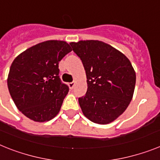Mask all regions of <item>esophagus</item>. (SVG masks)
Segmentation results:
<instances>
[{"instance_id":"esophagus-1","label":"esophagus","mask_w":160,"mask_h":160,"mask_svg":"<svg viewBox=\"0 0 160 160\" xmlns=\"http://www.w3.org/2000/svg\"><path fill=\"white\" fill-rule=\"evenodd\" d=\"M68 85H69L70 89H73L74 87V86H75V82H70Z\"/></svg>"}]
</instances>
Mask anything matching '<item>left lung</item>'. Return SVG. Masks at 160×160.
<instances>
[{"label": "left lung", "instance_id": "8db88e82", "mask_svg": "<svg viewBox=\"0 0 160 160\" xmlns=\"http://www.w3.org/2000/svg\"><path fill=\"white\" fill-rule=\"evenodd\" d=\"M87 73L88 88L78 102L83 114L93 122H113L128 108L135 90L136 76L129 59L100 41L70 42Z\"/></svg>", "mask_w": 160, "mask_h": 160}]
</instances>
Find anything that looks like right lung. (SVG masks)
<instances>
[{"label": "right lung", "instance_id": "obj_1", "mask_svg": "<svg viewBox=\"0 0 160 160\" xmlns=\"http://www.w3.org/2000/svg\"><path fill=\"white\" fill-rule=\"evenodd\" d=\"M70 45L63 41L41 42L14 59L8 76V88L18 109L35 122L54 118L69 92L59 78L58 63Z\"/></svg>", "mask_w": 160, "mask_h": 160}]
</instances>
